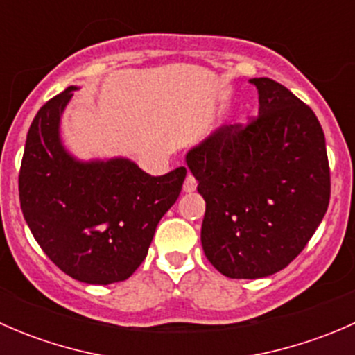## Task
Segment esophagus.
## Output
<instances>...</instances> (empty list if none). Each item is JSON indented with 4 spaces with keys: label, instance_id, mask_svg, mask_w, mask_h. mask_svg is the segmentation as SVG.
I'll list each match as a JSON object with an SVG mask.
<instances>
[{
    "label": "esophagus",
    "instance_id": "34e87169",
    "mask_svg": "<svg viewBox=\"0 0 355 355\" xmlns=\"http://www.w3.org/2000/svg\"><path fill=\"white\" fill-rule=\"evenodd\" d=\"M196 189H198V182H196V178L192 177V173H187V177H185V182H184V192H194Z\"/></svg>",
    "mask_w": 355,
    "mask_h": 355
}]
</instances>
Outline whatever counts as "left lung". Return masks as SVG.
Here are the masks:
<instances>
[{
    "label": "left lung",
    "instance_id": "8db88e82",
    "mask_svg": "<svg viewBox=\"0 0 355 355\" xmlns=\"http://www.w3.org/2000/svg\"><path fill=\"white\" fill-rule=\"evenodd\" d=\"M259 113L223 125L185 156L206 200L200 242L228 278L284 270L320 227L330 202V166L314 111L271 78H250Z\"/></svg>",
    "mask_w": 355,
    "mask_h": 355
}]
</instances>
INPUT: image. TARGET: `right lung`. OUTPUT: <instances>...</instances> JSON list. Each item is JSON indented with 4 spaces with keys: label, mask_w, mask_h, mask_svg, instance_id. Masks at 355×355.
Listing matches in <instances>:
<instances>
[{
    "label": "right lung",
    "mask_w": 355,
    "mask_h": 355,
    "mask_svg": "<svg viewBox=\"0 0 355 355\" xmlns=\"http://www.w3.org/2000/svg\"><path fill=\"white\" fill-rule=\"evenodd\" d=\"M73 91L70 85L49 99L32 120L19 173L20 207L37 244L63 273L84 284H116L146 259L187 170L151 177L127 157L78 161L60 137Z\"/></svg>",
    "instance_id": "1"
}]
</instances>
